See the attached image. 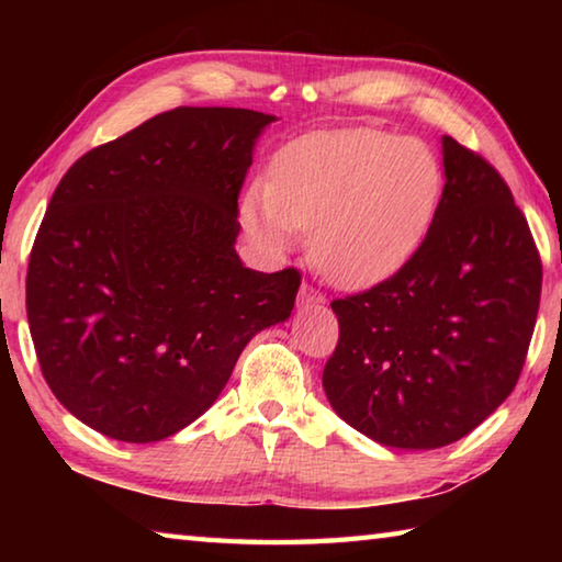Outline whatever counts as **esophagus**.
<instances>
[{"instance_id": "esophagus-1", "label": "esophagus", "mask_w": 562, "mask_h": 562, "mask_svg": "<svg viewBox=\"0 0 562 562\" xmlns=\"http://www.w3.org/2000/svg\"><path fill=\"white\" fill-rule=\"evenodd\" d=\"M300 300H302V304H322V302H325V297H322V294L315 288H312L310 282H302Z\"/></svg>"}]
</instances>
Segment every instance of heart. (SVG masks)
Listing matches in <instances>:
<instances>
[{
	"instance_id": "obj_1",
	"label": "heart",
	"mask_w": 562,
	"mask_h": 562,
	"mask_svg": "<svg viewBox=\"0 0 562 562\" xmlns=\"http://www.w3.org/2000/svg\"><path fill=\"white\" fill-rule=\"evenodd\" d=\"M443 195V166L418 138L376 128L319 131L274 156L268 183L243 201V223L274 252L310 231L317 268L341 288H369L406 265Z\"/></svg>"
}]
</instances>
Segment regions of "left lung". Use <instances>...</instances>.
Wrapping results in <instances>:
<instances>
[{
	"label": "left lung",
	"mask_w": 562,
	"mask_h": 562,
	"mask_svg": "<svg viewBox=\"0 0 562 562\" xmlns=\"http://www.w3.org/2000/svg\"><path fill=\"white\" fill-rule=\"evenodd\" d=\"M446 186L424 243L392 278L331 302L322 374L335 412L392 449H439L506 402L536 329L543 265L486 158L443 136Z\"/></svg>",
	"instance_id": "obj_1"
}]
</instances>
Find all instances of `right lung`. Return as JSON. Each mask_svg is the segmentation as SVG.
<instances>
[{
  "mask_svg": "<svg viewBox=\"0 0 562 562\" xmlns=\"http://www.w3.org/2000/svg\"><path fill=\"white\" fill-rule=\"evenodd\" d=\"M274 116L180 106L66 170L36 233L26 317L54 396L150 443L213 406L240 351L290 317L302 274L247 270L237 195Z\"/></svg>",
  "mask_w": 562,
  "mask_h": 562,
  "instance_id": "obj_1",
  "label": "right lung"
}]
</instances>
